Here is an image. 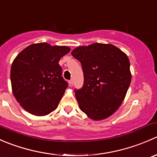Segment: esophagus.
<instances>
[{"label":"esophagus","mask_w":157,"mask_h":157,"mask_svg":"<svg viewBox=\"0 0 157 157\" xmlns=\"http://www.w3.org/2000/svg\"><path fill=\"white\" fill-rule=\"evenodd\" d=\"M73 85H74V82H73L72 80H71L69 81V86H73Z\"/></svg>","instance_id":"1"}]
</instances>
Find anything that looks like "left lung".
Instances as JSON below:
<instances>
[{
    "instance_id": "1",
    "label": "left lung",
    "mask_w": 157,
    "mask_h": 157,
    "mask_svg": "<svg viewBox=\"0 0 157 157\" xmlns=\"http://www.w3.org/2000/svg\"><path fill=\"white\" fill-rule=\"evenodd\" d=\"M71 55L81 63L84 77L83 87L74 90L80 110L95 121L111 116L131 83L127 55L115 45L102 43L79 46Z\"/></svg>"
}]
</instances>
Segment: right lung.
Instances as JSON below:
<instances>
[{"label": "right lung", "instance_id": "add662e5", "mask_svg": "<svg viewBox=\"0 0 157 157\" xmlns=\"http://www.w3.org/2000/svg\"><path fill=\"white\" fill-rule=\"evenodd\" d=\"M70 51L67 46L42 42L29 45L13 60L10 69L13 93L30 114L44 116L58 107L68 86L58 62Z\"/></svg>", "mask_w": 157, "mask_h": 157}]
</instances>
